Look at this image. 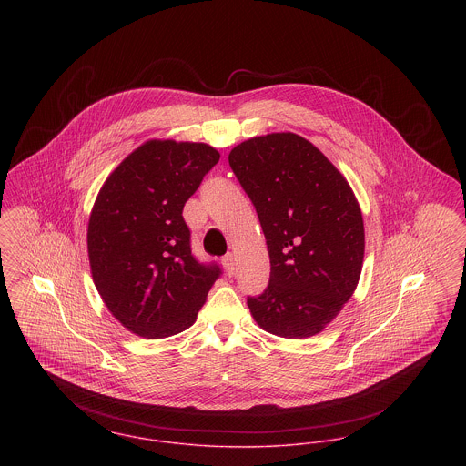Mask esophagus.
I'll return each instance as SVG.
<instances>
[{"mask_svg": "<svg viewBox=\"0 0 466 466\" xmlns=\"http://www.w3.org/2000/svg\"><path fill=\"white\" fill-rule=\"evenodd\" d=\"M222 265H224V270H226L228 276L235 274V256L233 254H226L222 258Z\"/></svg>", "mask_w": 466, "mask_h": 466, "instance_id": "esophagus-1", "label": "esophagus"}]
</instances>
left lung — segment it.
<instances>
[{
  "label": "left lung",
  "mask_w": 466,
  "mask_h": 466,
  "mask_svg": "<svg viewBox=\"0 0 466 466\" xmlns=\"http://www.w3.org/2000/svg\"><path fill=\"white\" fill-rule=\"evenodd\" d=\"M228 160L258 212L270 256L267 289L248 299L254 321L286 339L319 334L362 272L364 220L351 187L293 132L250 137Z\"/></svg>",
  "instance_id": "obj_1"
}]
</instances>
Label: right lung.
Segmentation results:
<instances>
[{"instance_id":"add662e5","label":"right lung","mask_w":466,"mask_h":466,"mask_svg":"<svg viewBox=\"0 0 466 466\" xmlns=\"http://www.w3.org/2000/svg\"><path fill=\"white\" fill-rule=\"evenodd\" d=\"M220 154L205 143L150 139L100 187L88 222V258L106 308L139 338L188 329L220 276L190 252L187 199Z\"/></svg>"}]
</instances>
